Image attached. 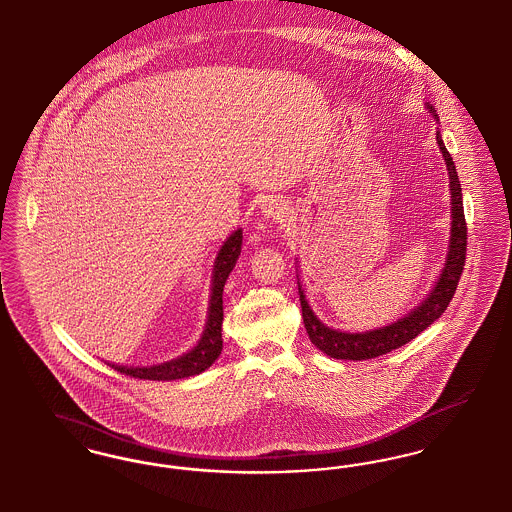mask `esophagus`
<instances>
[{"instance_id":"esophagus-1","label":"esophagus","mask_w":512,"mask_h":512,"mask_svg":"<svg viewBox=\"0 0 512 512\" xmlns=\"http://www.w3.org/2000/svg\"><path fill=\"white\" fill-rule=\"evenodd\" d=\"M260 208H262L264 216L271 217L275 221H285L289 217V206L285 204V200H281L277 196H268L266 200H262Z\"/></svg>"}]
</instances>
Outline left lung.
I'll list each match as a JSON object with an SVG mask.
<instances>
[{"label": "left lung", "mask_w": 512, "mask_h": 512, "mask_svg": "<svg viewBox=\"0 0 512 512\" xmlns=\"http://www.w3.org/2000/svg\"><path fill=\"white\" fill-rule=\"evenodd\" d=\"M426 106L430 109V113H433V117L437 119L433 106L431 104H426ZM435 138H437L439 150L447 163L449 190H451V219L453 221H451V239H449V252L445 258V268L441 269L439 279L433 285L428 298L424 302H420L410 314H406L404 318L391 323V325L364 331V333H347V331H337V329L323 325L318 320V316L312 312L306 295H304V289L300 285V279H298V295H300V308H302V320H304L306 333H308L310 341L331 358L368 360V358H376V356L387 354L391 350L399 349L408 341H412L414 337H418L437 318H441V314L447 310L449 302L455 296L458 279H460V273L464 269V260H466L468 233H466L464 208H462V189H460L455 162H453L451 154L447 152L439 131Z\"/></svg>", "instance_id": "1"}]
</instances>
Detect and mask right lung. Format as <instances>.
Returning <instances> with one entry per match:
<instances>
[{"mask_svg": "<svg viewBox=\"0 0 512 512\" xmlns=\"http://www.w3.org/2000/svg\"><path fill=\"white\" fill-rule=\"evenodd\" d=\"M241 244H243V229H237L217 252L214 277H212V295H210V306H208V320H206L204 333L194 349H190L179 358H173L169 362L156 364V366H146V368H129V366H115V364H109V366L125 376L152 379V381L183 379V377L198 376L204 370H208L219 358L221 349H223V339H221L223 287H225L229 273L233 271L239 256H241Z\"/></svg>", "mask_w": 512, "mask_h": 512, "instance_id": "add662e5", "label": "right lung"}]
</instances>
